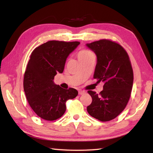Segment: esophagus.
Segmentation results:
<instances>
[{"mask_svg": "<svg viewBox=\"0 0 153 153\" xmlns=\"http://www.w3.org/2000/svg\"><path fill=\"white\" fill-rule=\"evenodd\" d=\"M78 93L79 95H82V94H85V93H86V91H84V90H79Z\"/></svg>", "mask_w": 153, "mask_h": 153, "instance_id": "obj_1", "label": "esophagus"}]
</instances>
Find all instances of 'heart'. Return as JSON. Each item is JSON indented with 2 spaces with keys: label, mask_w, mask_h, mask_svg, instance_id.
<instances>
[{
  "label": "heart",
  "mask_w": 153,
  "mask_h": 153,
  "mask_svg": "<svg viewBox=\"0 0 153 153\" xmlns=\"http://www.w3.org/2000/svg\"><path fill=\"white\" fill-rule=\"evenodd\" d=\"M94 56L92 52H91L89 50H86V49H84V50L81 51L78 54L79 59H86V58L90 57V56Z\"/></svg>",
  "instance_id": "1"
}]
</instances>
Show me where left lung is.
<instances>
[{
    "label": "left lung",
    "mask_w": 153,
    "mask_h": 153,
    "mask_svg": "<svg viewBox=\"0 0 153 153\" xmlns=\"http://www.w3.org/2000/svg\"><path fill=\"white\" fill-rule=\"evenodd\" d=\"M86 46L97 56L94 78L104 83L99 94L88 90L92 98L87 111L97 120L108 121L126 108L131 96L134 73L128 54L117 42L102 39Z\"/></svg>",
    "instance_id": "8db88e82"
}]
</instances>
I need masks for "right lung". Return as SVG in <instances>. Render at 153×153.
<instances>
[{
  "label": "right lung",
  "mask_w": 153,
  "mask_h": 153,
  "mask_svg": "<svg viewBox=\"0 0 153 153\" xmlns=\"http://www.w3.org/2000/svg\"><path fill=\"white\" fill-rule=\"evenodd\" d=\"M79 42L51 40L32 51L24 77L27 102L40 118L54 121L63 115L66 102L76 98L77 90H65L54 84V77L63 73L66 59Z\"/></svg>",
  "instance_id": "obj_1"
}]
</instances>
